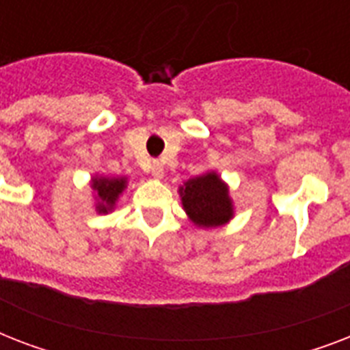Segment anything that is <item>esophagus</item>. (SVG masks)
Wrapping results in <instances>:
<instances>
[{
    "label": "esophagus",
    "mask_w": 350,
    "mask_h": 350,
    "mask_svg": "<svg viewBox=\"0 0 350 350\" xmlns=\"http://www.w3.org/2000/svg\"><path fill=\"white\" fill-rule=\"evenodd\" d=\"M150 172H152L154 178H158V180H161L165 176V169L163 165L159 163V161H152V167H150Z\"/></svg>",
    "instance_id": "34e87169"
}]
</instances>
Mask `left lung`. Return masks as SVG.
<instances>
[{
  "instance_id": "8db88e82",
  "label": "left lung",
  "mask_w": 350,
  "mask_h": 350,
  "mask_svg": "<svg viewBox=\"0 0 350 350\" xmlns=\"http://www.w3.org/2000/svg\"><path fill=\"white\" fill-rule=\"evenodd\" d=\"M180 196L187 216L198 227H219L232 219L234 205L229 187L213 170L185 181L180 187Z\"/></svg>"
}]
</instances>
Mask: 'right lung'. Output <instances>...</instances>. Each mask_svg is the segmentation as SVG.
<instances>
[{"instance_id": "right-lung-1", "label": "right lung", "mask_w": 350, "mask_h": 350, "mask_svg": "<svg viewBox=\"0 0 350 350\" xmlns=\"http://www.w3.org/2000/svg\"><path fill=\"white\" fill-rule=\"evenodd\" d=\"M92 191L96 192V213L107 214L114 208L120 194L126 189V178H92Z\"/></svg>"}]
</instances>
